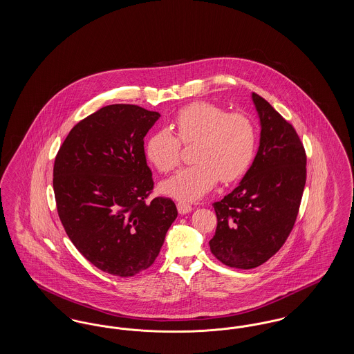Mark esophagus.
<instances>
[{
  "mask_svg": "<svg viewBox=\"0 0 354 354\" xmlns=\"http://www.w3.org/2000/svg\"><path fill=\"white\" fill-rule=\"evenodd\" d=\"M176 207H178V211H179V214H182V215H185V214H189L194 208L189 205V204H187V203L179 202L176 204Z\"/></svg>",
  "mask_w": 354,
  "mask_h": 354,
  "instance_id": "obj_1",
  "label": "esophagus"
}]
</instances>
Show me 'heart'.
Instances as JSON below:
<instances>
[{
	"label": "heart",
	"instance_id": "heart-1",
	"mask_svg": "<svg viewBox=\"0 0 354 354\" xmlns=\"http://www.w3.org/2000/svg\"><path fill=\"white\" fill-rule=\"evenodd\" d=\"M171 130H160L147 139L146 156L160 172L176 169L182 143H195L194 165L179 169L160 185L169 198L194 202L208 194L218 182L240 179L252 163L257 133L252 119L244 113H227L209 102H192L171 120Z\"/></svg>",
	"mask_w": 354,
	"mask_h": 354
}]
</instances>
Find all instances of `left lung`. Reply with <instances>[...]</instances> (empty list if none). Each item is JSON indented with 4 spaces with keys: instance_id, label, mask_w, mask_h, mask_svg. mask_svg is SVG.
I'll return each mask as SVG.
<instances>
[{
    "instance_id": "obj_1",
    "label": "left lung",
    "mask_w": 354,
    "mask_h": 354,
    "mask_svg": "<svg viewBox=\"0 0 354 354\" xmlns=\"http://www.w3.org/2000/svg\"><path fill=\"white\" fill-rule=\"evenodd\" d=\"M261 133L252 166L240 185L214 203L218 218L209 248L223 264L252 270L277 252L297 219L306 153L295 127L252 93Z\"/></svg>"
}]
</instances>
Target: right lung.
<instances>
[{"label": "right lung", "mask_w": 354, "mask_h": 354, "mask_svg": "<svg viewBox=\"0 0 354 354\" xmlns=\"http://www.w3.org/2000/svg\"><path fill=\"white\" fill-rule=\"evenodd\" d=\"M160 117L136 104H109L78 122L55 156L53 188L59 220L97 268L130 277L151 267L178 216L153 189L145 136Z\"/></svg>", "instance_id": "1"}]
</instances>
